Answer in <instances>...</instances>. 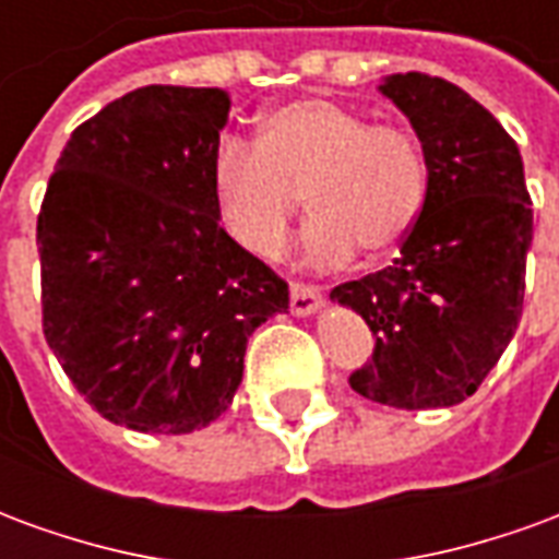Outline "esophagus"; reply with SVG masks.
I'll use <instances>...</instances> for the list:
<instances>
[{"mask_svg": "<svg viewBox=\"0 0 559 559\" xmlns=\"http://www.w3.org/2000/svg\"><path fill=\"white\" fill-rule=\"evenodd\" d=\"M323 302V290L317 284L293 281L290 284V311L293 314H314Z\"/></svg>", "mask_w": 559, "mask_h": 559, "instance_id": "34e87169", "label": "esophagus"}]
</instances>
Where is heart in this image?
<instances>
[{
	"mask_svg": "<svg viewBox=\"0 0 559 559\" xmlns=\"http://www.w3.org/2000/svg\"><path fill=\"white\" fill-rule=\"evenodd\" d=\"M305 194L314 209L305 233L311 263H344L356 245L365 254H386L413 230L425 203L419 140L347 104L299 98L260 119L257 146L227 138L215 148V212L248 254H284Z\"/></svg>",
	"mask_w": 559,
	"mask_h": 559,
	"instance_id": "1",
	"label": "heart"
}]
</instances>
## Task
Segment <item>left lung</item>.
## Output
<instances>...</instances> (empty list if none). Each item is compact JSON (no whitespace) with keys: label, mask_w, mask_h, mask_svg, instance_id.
<instances>
[{"label":"left lung","mask_w":559,"mask_h":559,"mask_svg":"<svg viewBox=\"0 0 559 559\" xmlns=\"http://www.w3.org/2000/svg\"><path fill=\"white\" fill-rule=\"evenodd\" d=\"M380 90L416 128L428 185L392 266L332 290L374 335L350 386L399 411L452 407L481 386L524 311V164L506 128L455 83L407 71Z\"/></svg>","instance_id":"1"}]
</instances>
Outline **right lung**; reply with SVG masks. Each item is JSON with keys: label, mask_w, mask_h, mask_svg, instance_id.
Returning a JSON list of instances; mask_svg holds the SVG:
<instances>
[{"label": "right lung", "mask_w": 559, "mask_h": 559, "mask_svg": "<svg viewBox=\"0 0 559 559\" xmlns=\"http://www.w3.org/2000/svg\"><path fill=\"white\" fill-rule=\"evenodd\" d=\"M224 90L143 86L74 128L38 212L41 326L92 411L191 433L230 407L245 344L287 281L224 233Z\"/></svg>", "instance_id": "1"}]
</instances>
